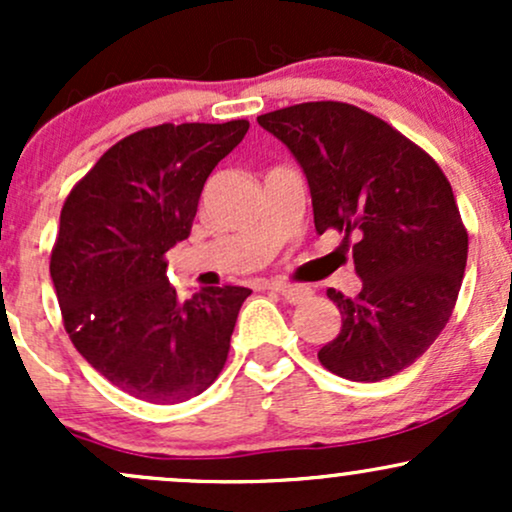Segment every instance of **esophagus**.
<instances>
[{
  "label": "esophagus",
  "instance_id": "34e87169",
  "mask_svg": "<svg viewBox=\"0 0 512 512\" xmlns=\"http://www.w3.org/2000/svg\"><path fill=\"white\" fill-rule=\"evenodd\" d=\"M269 289L272 291H276V293H281V296L286 298V301L289 303H303L305 298H310V289H305V286H296V284H286V281H272V284H269Z\"/></svg>",
  "mask_w": 512,
  "mask_h": 512
}]
</instances>
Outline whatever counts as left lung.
<instances>
[{
	"instance_id": "1",
	"label": "left lung",
	"mask_w": 512,
	"mask_h": 512,
	"mask_svg": "<svg viewBox=\"0 0 512 512\" xmlns=\"http://www.w3.org/2000/svg\"><path fill=\"white\" fill-rule=\"evenodd\" d=\"M308 180L315 231L354 233L361 291H327L342 330L317 358L334 375L378 383L409 368L448 325L467 231L448 178L426 151L380 117L317 101L257 117Z\"/></svg>"
}]
</instances>
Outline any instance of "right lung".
<instances>
[{
  "instance_id": "add662e5",
  "label": "right lung",
  "mask_w": 512,
  "mask_h": 512,
  "mask_svg": "<svg viewBox=\"0 0 512 512\" xmlns=\"http://www.w3.org/2000/svg\"><path fill=\"white\" fill-rule=\"evenodd\" d=\"M248 127V120L185 122L129 134L64 202L50 257L64 330L127 395L187 402L226 363L252 291L207 286L182 301L168 284L166 252L190 236L204 182Z\"/></svg>"
}]
</instances>
